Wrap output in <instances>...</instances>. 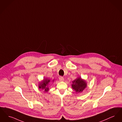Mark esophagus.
<instances>
[{
	"mask_svg": "<svg viewBox=\"0 0 122 122\" xmlns=\"http://www.w3.org/2000/svg\"><path fill=\"white\" fill-rule=\"evenodd\" d=\"M59 80L60 81H64V79L63 77H62V76H60L59 77Z\"/></svg>",
	"mask_w": 122,
	"mask_h": 122,
	"instance_id": "1",
	"label": "esophagus"
}]
</instances>
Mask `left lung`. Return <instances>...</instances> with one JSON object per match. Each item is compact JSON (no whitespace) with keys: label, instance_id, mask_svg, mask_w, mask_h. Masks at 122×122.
<instances>
[{"label":"left lung","instance_id":"left-lung-1","mask_svg":"<svg viewBox=\"0 0 122 122\" xmlns=\"http://www.w3.org/2000/svg\"><path fill=\"white\" fill-rule=\"evenodd\" d=\"M71 86L76 93H81L86 88L87 86V83L86 81L82 79L81 76L77 77L72 81Z\"/></svg>","mask_w":122,"mask_h":122}]
</instances>
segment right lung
I'll list each match as a JSON object with an SVG mask.
<instances>
[{"instance_id": "obj_1", "label": "right lung", "mask_w": 122, "mask_h": 122, "mask_svg": "<svg viewBox=\"0 0 122 122\" xmlns=\"http://www.w3.org/2000/svg\"><path fill=\"white\" fill-rule=\"evenodd\" d=\"M53 81L54 80H53L52 81ZM51 81L50 79L48 78H44L43 80L39 83V88L43 90L45 92H47L49 90L48 85Z\"/></svg>"}]
</instances>
